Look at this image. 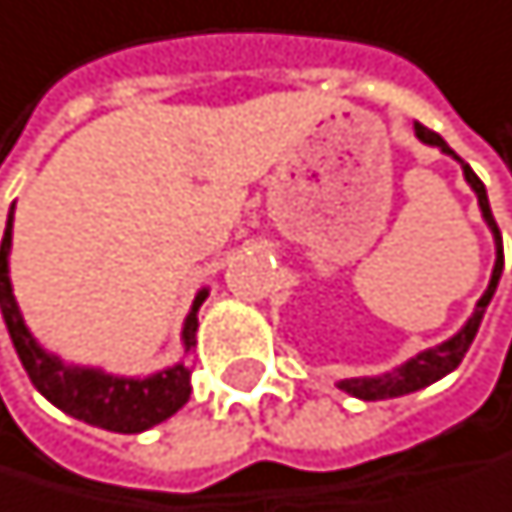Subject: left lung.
<instances>
[{
  "mask_svg": "<svg viewBox=\"0 0 512 512\" xmlns=\"http://www.w3.org/2000/svg\"><path fill=\"white\" fill-rule=\"evenodd\" d=\"M415 134H418V141L427 144V147H436L439 153L451 156L461 171H464V181L470 184V190L476 193V202H479V211H482V221L485 227L491 230V239H495V267H491V279H488V288L482 291V298L476 301V310L473 316L451 334V338H445L442 344L436 347H427L421 353H415L411 359H405L402 365L384 371V375H365V378H347V381H338V390L362 399V402H378V399H396V396H408V393H415V390H424L436 381H442L445 375H451L464 353L470 350L473 338H476V331L482 325V316L491 304V298H495V291H498V282H501V273H504V239H501V230L495 224V214H491V205H488V193H485V184L473 174V168L451 150L442 137L430 128H424L421 122L415 125Z\"/></svg>",
  "mask_w": 512,
  "mask_h": 512,
  "instance_id": "left-lung-1",
  "label": "left lung"
}]
</instances>
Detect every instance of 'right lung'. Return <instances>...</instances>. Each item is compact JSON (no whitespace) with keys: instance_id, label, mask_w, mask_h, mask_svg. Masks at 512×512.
<instances>
[{"instance_id":"1","label":"right lung","mask_w":512,"mask_h":512,"mask_svg":"<svg viewBox=\"0 0 512 512\" xmlns=\"http://www.w3.org/2000/svg\"><path fill=\"white\" fill-rule=\"evenodd\" d=\"M11 236H14V205L5 221V236L0 245V310L2 322L8 328V338L21 356L33 387L64 415L85 421L91 427H101L110 433H144L162 421H168L174 411H181L190 399V375L193 368L187 356L196 350V328H199V307L208 298V288H199L193 307L181 328V347L184 356L159 368L153 375H110L94 365L64 362L57 353L45 350L39 338L30 331L21 304L11 288Z\"/></svg>"}]
</instances>
